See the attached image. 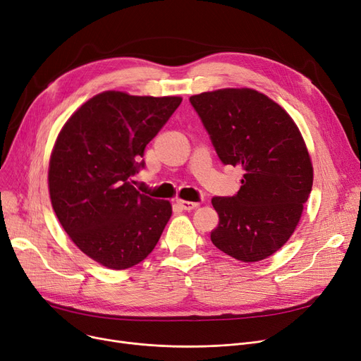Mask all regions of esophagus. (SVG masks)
I'll list each match as a JSON object with an SVG mask.
<instances>
[{
  "label": "esophagus",
  "instance_id": "obj_1",
  "mask_svg": "<svg viewBox=\"0 0 361 361\" xmlns=\"http://www.w3.org/2000/svg\"><path fill=\"white\" fill-rule=\"evenodd\" d=\"M177 204H178V205H180L183 209H185V211H192V209H195V208H197V207H199V204H197V202L183 201V199H178Z\"/></svg>",
  "mask_w": 361,
  "mask_h": 361
}]
</instances>
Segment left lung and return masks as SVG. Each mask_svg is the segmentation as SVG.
Listing matches in <instances>:
<instances>
[{
    "mask_svg": "<svg viewBox=\"0 0 361 361\" xmlns=\"http://www.w3.org/2000/svg\"><path fill=\"white\" fill-rule=\"evenodd\" d=\"M224 165L244 171L232 197H212L211 241L245 263L268 259L298 228L312 189L308 147L290 114L264 93L226 87L190 97Z\"/></svg>",
    "mask_w": 361,
    "mask_h": 361,
    "instance_id": "8db88e82",
    "label": "left lung"
}]
</instances>
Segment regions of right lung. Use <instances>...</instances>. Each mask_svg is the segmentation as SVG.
Listing matches in <instances>:
<instances>
[{
  "label": "right lung",
  "instance_id": "obj_1",
  "mask_svg": "<svg viewBox=\"0 0 361 361\" xmlns=\"http://www.w3.org/2000/svg\"><path fill=\"white\" fill-rule=\"evenodd\" d=\"M181 101L105 90L78 106L58 133L49 160L51 207L77 248L105 268L142 262L171 219L169 201L140 193L129 178Z\"/></svg>",
  "mask_w": 361,
  "mask_h": 361
}]
</instances>
